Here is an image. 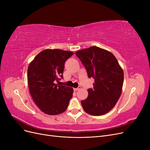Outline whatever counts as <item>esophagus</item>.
<instances>
[{"instance_id": "obj_1", "label": "esophagus", "mask_w": 150, "mask_h": 150, "mask_svg": "<svg viewBox=\"0 0 150 150\" xmlns=\"http://www.w3.org/2000/svg\"><path fill=\"white\" fill-rule=\"evenodd\" d=\"M81 89V87H80V86H79L78 88H74V91H77L79 90V89Z\"/></svg>"}]
</instances>
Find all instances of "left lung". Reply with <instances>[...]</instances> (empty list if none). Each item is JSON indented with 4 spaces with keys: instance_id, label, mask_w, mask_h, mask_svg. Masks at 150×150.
<instances>
[{
    "instance_id": "left-lung-1",
    "label": "left lung",
    "mask_w": 150,
    "mask_h": 150,
    "mask_svg": "<svg viewBox=\"0 0 150 150\" xmlns=\"http://www.w3.org/2000/svg\"><path fill=\"white\" fill-rule=\"evenodd\" d=\"M76 55L82 62L88 77L94 79L93 89H88V96L81 101L85 112L101 116L110 111L121 96L124 72L115 56L96 46L79 50Z\"/></svg>"
}]
</instances>
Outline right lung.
<instances>
[{"label": "right lung", "instance_id": "right-lung-1", "mask_svg": "<svg viewBox=\"0 0 150 150\" xmlns=\"http://www.w3.org/2000/svg\"><path fill=\"white\" fill-rule=\"evenodd\" d=\"M74 53L63 50L45 49L29 64L28 69L29 89L36 105L44 113L56 115L64 112L72 96L73 89L58 86L63 78L65 62Z\"/></svg>", "mask_w": 150, "mask_h": 150}]
</instances>
